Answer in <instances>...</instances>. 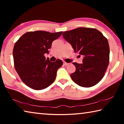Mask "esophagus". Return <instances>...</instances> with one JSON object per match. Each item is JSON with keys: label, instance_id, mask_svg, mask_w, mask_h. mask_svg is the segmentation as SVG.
<instances>
[{"label": "esophagus", "instance_id": "esophagus-1", "mask_svg": "<svg viewBox=\"0 0 124 124\" xmlns=\"http://www.w3.org/2000/svg\"><path fill=\"white\" fill-rule=\"evenodd\" d=\"M69 64H70V63H67L66 62L63 61V65H64V66H68Z\"/></svg>", "mask_w": 124, "mask_h": 124}]
</instances>
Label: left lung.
<instances>
[{
    "mask_svg": "<svg viewBox=\"0 0 124 124\" xmlns=\"http://www.w3.org/2000/svg\"><path fill=\"white\" fill-rule=\"evenodd\" d=\"M75 52L84 56L83 63L73 62L75 72L70 74L73 81L80 86H95L103 78L109 62L107 39L95 28L79 27L63 33Z\"/></svg>",
    "mask_w": 124,
    "mask_h": 124,
    "instance_id": "1",
    "label": "left lung"
}]
</instances>
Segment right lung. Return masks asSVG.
Wrapping results in <instances>:
<instances>
[{
	"label": "right lung",
	"instance_id": "obj_1",
	"mask_svg": "<svg viewBox=\"0 0 124 124\" xmlns=\"http://www.w3.org/2000/svg\"><path fill=\"white\" fill-rule=\"evenodd\" d=\"M62 32L50 33L43 31L28 32L22 35L13 49L15 68L22 81L36 90L44 89L53 83L62 60L51 62L45 54L49 52L52 41Z\"/></svg>",
	"mask_w": 124,
	"mask_h": 124
}]
</instances>
